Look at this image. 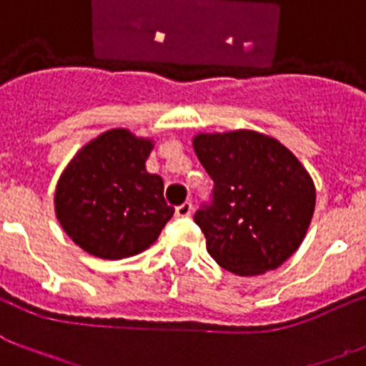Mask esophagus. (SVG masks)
I'll return each mask as SVG.
<instances>
[{"mask_svg": "<svg viewBox=\"0 0 366 366\" xmlns=\"http://www.w3.org/2000/svg\"><path fill=\"white\" fill-rule=\"evenodd\" d=\"M192 210H193V204L189 201H186V202H182L180 207L174 208V214H177L178 217H186L192 214Z\"/></svg>", "mask_w": 366, "mask_h": 366, "instance_id": "esophagus-1", "label": "esophagus"}]
</instances>
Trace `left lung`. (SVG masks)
I'll use <instances>...</instances> for the list:
<instances>
[{"label": "left lung", "mask_w": 366, "mask_h": 366, "mask_svg": "<svg viewBox=\"0 0 366 366\" xmlns=\"http://www.w3.org/2000/svg\"><path fill=\"white\" fill-rule=\"evenodd\" d=\"M193 150L214 180L212 201L195 212L212 259L236 275L279 268L315 212V182L302 162L253 130L197 134Z\"/></svg>", "instance_id": "8db88e82"}]
</instances>
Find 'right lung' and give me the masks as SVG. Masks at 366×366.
Listing matches in <instances>:
<instances>
[{
  "label": "right lung",
  "instance_id": "1",
  "mask_svg": "<svg viewBox=\"0 0 366 366\" xmlns=\"http://www.w3.org/2000/svg\"><path fill=\"white\" fill-rule=\"evenodd\" d=\"M152 139L113 128L76 152L55 188V216L70 240L98 259L145 251L174 214L164 180L145 167Z\"/></svg>",
  "mask_w": 366,
  "mask_h": 366
}]
</instances>
